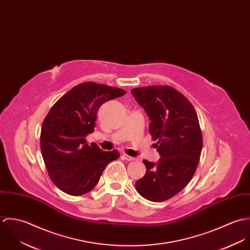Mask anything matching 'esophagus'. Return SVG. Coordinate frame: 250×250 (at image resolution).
Segmentation results:
<instances>
[{"label": "esophagus", "mask_w": 250, "mask_h": 250, "mask_svg": "<svg viewBox=\"0 0 250 250\" xmlns=\"http://www.w3.org/2000/svg\"><path fill=\"white\" fill-rule=\"evenodd\" d=\"M122 157H123L124 160H126V161H128V162H131V161H135V160H136V158H133V157H131V156H129V155H127V154H123Z\"/></svg>", "instance_id": "34e87169"}]
</instances>
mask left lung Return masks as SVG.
Masks as SVG:
<instances>
[{
    "label": "left lung",
    "instance_id": "obj_1",
    "mask_svg": "<svg viewBox=\"0 0 250 250\" xmlns=\"http://www.w3.org/2000/svg\"><path fill=\"white\" fill-rule=\"evenodd\" d=\"M132 94L151 121L149 132L161 156L157 163L143 161L146 173L136 188L147 200L165 201L180 192L196 170L203 146L197 113L168 85L138 87Z\"/></svg>",
    "mask_w": 250,
    "mask_h": 250
}]
</instances>
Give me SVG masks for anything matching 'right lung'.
Wrapping results in <instances>:
<instances>
[{
  "mask_svg": "<svg viewBox=\"0 0 250 250\" xmlns=\"http://www.w3.org/2000/svg\"><path fill=\"white\" fill-rule=\"evenodd\" d=\"M125 90L86 82L74 86L51 107L40 135L42 157L52 182L70 195H82L97 185L107 164L118 159L117 150L89 146L96 114L105 102L121 97Z\"/></svg>",
  "mask_w": 250,
  "mask_h": 250,
  "instance_id": "1",
  "label": "right lung"
}]
</instances>
